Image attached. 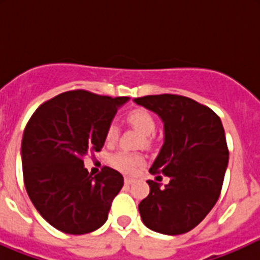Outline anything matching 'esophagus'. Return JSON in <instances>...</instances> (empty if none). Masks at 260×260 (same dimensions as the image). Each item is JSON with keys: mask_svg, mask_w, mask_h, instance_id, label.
<instances>
[{"mask_svg": "<svg viewBox=\"0 0 260 260\" xmlns=\"http://www.w3.org/2000/svg\"><path fill=\"white\" fill-rule=\"evenodd\" d=\"M133 182H135V179H132V177H124L125 185H132Z\"/></svg>", "mask_w": 260, "mask_h": 260, "instance_id": "34e87169", "label": "esophagus"}]
</instances>
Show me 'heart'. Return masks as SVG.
Instances as JSON below:
<instances>
[{
    "label": "heart",
    "mask_w": 260,
    "mask_h": 260,
    "mask_svg": "<svg viewBox=\"0 0 260 260\" xmlns=\"http://www.w3.org/2000/svg\"><path fill=\"white\" fill-rule=\"evenodd\" d=\"M127 122L132 127H135L136 129L140 131L145 137H152L156 132V119H154L151 112H148L147 109L138 108L131 111L127 114ZM118 136H119V127L115 122H111L107 127L106 135H104L106 142L112 145L118 140ZM109 161H111L112 166L119 170V171L125 172V174H133L137 170V167L142 166L145 164V159L141 154L129 153V152L125 151H119L117 153L112 154Z\"/></svg>",
    "instance_id": "1"
}]
</instances>
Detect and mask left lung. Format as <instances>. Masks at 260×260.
Listing matches in <instances>:
<instances>
[{
	"label": "left lung",
	"instance_id": "8db88e82",
	"mask_svg": "<svg viewBox=\"0 0 260 260\" xmlns=\"http://www.w3.org/2000/svg\"><path fill=\"white\" fill-rule=\"evenodd\" d=\"M133 101L158 114L165 143L149 169L170 182L148 180L149 193L138 205L143 224L153 232L179 235L192 230L219 199L229 149L219 115L193 99L159 94Z\"/></svg>",
	"mask_w": 260,
	"mask_h": 260
}]
</instances>
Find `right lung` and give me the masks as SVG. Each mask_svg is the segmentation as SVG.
I'll return each instance as SVG.
<instances>
[{"instance_id":"right-lung-1","label":"right lung","mask_w":260,"mask_h":260,"mask_svg":"<svg viewBox=\"0 0 260 260\" xmlns=\"http://www.w3.org/2000/svg\"><path fill=\"white\" fill-rule=\"evenodd\" d=\"M128 96L70 90L41 104L23 131V182L41 216L67 234H88L108 219L123 176L104 166L91 176L84 156L99 152L106 129Z\"/></svg>"}]
</instances>
